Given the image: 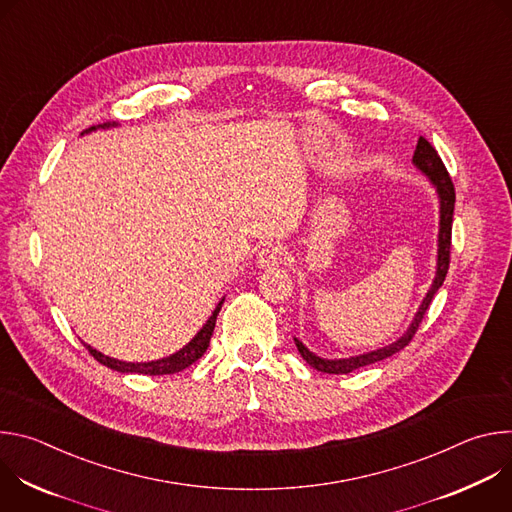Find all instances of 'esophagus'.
Returning a JSON list of instances; mask_svg holds the SVG:
<instances>
[{"label": "esophagus", "instance_id": "esophagus-1", "mask_svg": "<svg viewBox=\"0 0 512 512\" xmlns=\"http://www.w3.org/2000/svg\"><path fill=\"white\" fill-rule=\"evenodd\" d=\"M287 257V251L281 243H269L259 251V265L261 267H275L281 265Z\"/></svg>", "mask_w": 512, "mask_h": 512}]
</instances>
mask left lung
Segmentation results:
<instances>
[{
  "label": "left lung",
  "mask_w": 512,
  "mask_h": 512,
  "mask_svg": "<svg viewBox=\"0 0 512 512\" xmlns=\"http://www.w3.org/2000/svg\"><path fill=\"white\" fill-rule=\"evenodd\" d=\"M413 164L431 178V182L437 188V194H440V202H442L440 249H437V273H435L433 285L427 291V296H425L417 316L413 318V324L409 326L407 334H403L397 342H393V344H389V346H385L381 350H375V352H369V354H360V356H352V358H342V360H326V358H320V356L312 354L298 338H294L302 358L310 364V367H314L320 373L346 375V373H352V371H356L360 367H367V364L385 360V358L393 356L395 352L403 350L413 340L415 332L421 326V320H423L425 312L429 310V304H431V300L435 296V291L442 287V283H444V279L448 275V269H450V249H452V221H454V204H456L454 182H452V178H450V174H448L440 154H437V150L433 148V145L423 135L417 141V148H415V154H413Z\"/></svg>",
  "instance_id": "left-lung-1"
}]
</instances>
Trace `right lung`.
<instances>
[{
	"label": "right lung",
	"mask_w": 512,
	"mask_h": 512,
	"mask_svg": "<svg viewBox=\"0 0 512 512\" xmlns=\"http://www.w3.org/2000/svg\"><path fill=\"white\" fill-rule=\"evenodd\" d=\"M95 127H89L85 131H91ZM221 306L223 302L216 306V310L212 312V316L208 318V322L204 324V328L194 336L192 342H188V346H184L182 350H178L176 354L168 356V358H162V360H152V362H121V360H115V358H109L101 352H97L95 348L87 346V350L91 352V356L101 362L103 367L111 369V371H117V373H137V375H148V377H156V375H174V373H180L184 369H188L192 362H196L208 348L210 344V336L214 332V324H216V316L218 312H221Z\"/></svg>",
	"instance_id": "1"
}]
</instances>
